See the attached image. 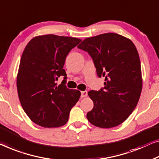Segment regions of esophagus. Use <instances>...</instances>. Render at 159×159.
I'll return each instance as SVG.
<instances>
[{"label": "esophagus", "instance_id": "1", "mask_svg": "<svg viewBox=\"0 0 159 159\" xmlns=\"http://www.w3.org/2000/svg\"><path fill=\"white\" fill-rule=\"evenodd\" d=\"M87 95H88V93H87L86 91H82V92H81V97H82V98H84V97H86Z\"/></svg>", "mask_w": 159, "mask_h": 159}]
</instances>
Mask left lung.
<instances>
[{"label":"left lung","instance_id":"obj_1","mask_svg":"<svg viewBox=\"0 0 159 159\" xmlns=\"http://www.w3.org/2000/svg\"><path fill=\"white\" fill-rule=\"evenodd\" d=\"M93 58L103 89L88 94L93 108L86 117L91 124L109 129L125 121L136 108L142 90L141 61L131 40L115 33L87 38L78 46Z\"/></svg>","mask_w":159,"mask_h":159}]
</instances>
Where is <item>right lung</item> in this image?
<instances>
[{"mask_svg": "<svg viewBox=\"0 0 159 159\" xmlns=\"http://www.w3.org/2000/svg\"><path fill=\"white\" fill-rule=\"evenodd\" d=\"M81 41L77 38L48 34L38 35L26 45L17 74L21 106L33 122L45 128L65 125L71 108L79 100V90L69 89L66 80L57 86L70 50Z\"/></svg>", "mask_w": 159, "mask_h": 159, "instance_id": "add662e5", "label": "right lung"}]
</instances>
